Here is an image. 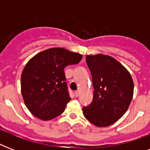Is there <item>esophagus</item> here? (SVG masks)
I'll use <instances>...</instances> for the list:
<instances>
[{
	"instance_id": "obj_1",
	"label": "esophagus",
	"mask_w": 150,
	"mask_h": 150,
	"mask_svg": "<svg viewBox=\"0 0 150 150\" xmlns=\"http://www.w3.org/2000/svg\"><path fill=\"white\" fill-rule=\"evenodd\" d=\"M75 96H76V97H78V96H79V91H75Z\"/></svg>"
}]
</instances>
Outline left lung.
Here are the masks:
<instances>
[{"mask_svg": "<svg viewBox=\"0 0 150 150\" xmlns=\"http://www.w3.org/2000/svg\"><path fill=\"white\" fill-rule=\"evenodd\" d=\"M93 99L82 107L85 117L97 127L109 126L123 116L132 100L134 83L130 73L112 57L88 55Z\"/></svg>", "mask_w": 150, "mask_h": 150, "instance_id": "obj_1", "label": "left lung"}]
</instances>
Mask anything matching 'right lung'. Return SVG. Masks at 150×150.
Here are the masks:
<instances>
[{
	"label": "right lung",
	"mask_w": 150,
	"mask_h": 150,
	"mask_svg": "<svg viewBox=\"0 0 150 150\" xmlns=\"http://www.w3.org/2000/svg\"><path fill=\"white\" fill-rule=\"evenodd\" d=\"M81 54L64 48H50L36 54L26 64L21 79L24 102L41 120L61 114L71 100L64 68L79 63Z\"/></svg>",
	"instance_id": "1"
}]
</instances>
